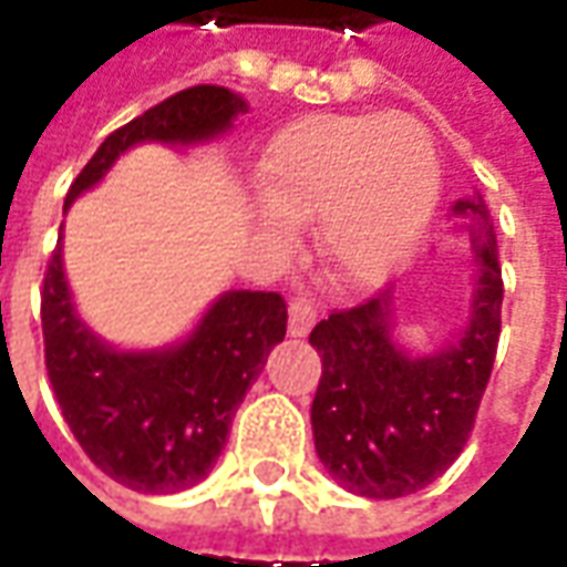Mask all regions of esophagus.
<instances>
[{
    "mask_svg": "<svg viewBox=\"0 0 567 567\" xmlns=\"http://www.w3.org/2000/svg\"><path fill=\"white\" fill-rule=\"evenodd\" d=\"M316 303L309 300V297H295L291 303H288V333L291 337H307L312 331V324H316Z\"/></svg>",
    "mask_w": 567,
    "mask_h": 567,
    "instance_id": "esophagus-1",
    "label": "esophagus"
}]
</instances>
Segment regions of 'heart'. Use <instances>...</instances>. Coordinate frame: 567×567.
I'll return each instance as SVG.
<instances>
[{
  "mask_svg": "<svg viewBox=\"0 0 567 567\" xmlns=\"http://www.w3.org/2000/svg\"><path fill=\"white\" fill-rule=\"evenodd\" d=\"M260 227L291 239L319 212L316 243L333 282L370 288L404 260L437 197V154L410 115H309L258 163Z\"/></svg>",
  "mask_w": 567,
  "mask_h": 567,
  "instance_id": "b5f03b06",
  "label": "heart"
}]
</instances>
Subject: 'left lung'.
Instances as JSON below:
<instances>
[{"label":"left lung","mask_w":567,"mask_h":567,"mask_svg":"<svg viewBox=\"0 0 567 567\" xmlns=\"http://www.w3.org/2000/svg\"><path fill=\"white\" fill-rule=\"evenodd\" d=\"M452 215L474 246L476 288L464 333L434 355L394 343L392 291L321 319L309 343L321 355L312 437L328 474L364 498H404L434 483L474 431L501 337L498 239L483 197Z\"/></svg>","instance_id":"8db88e82"}]
</instances>
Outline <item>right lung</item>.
Masks as SVG:
<instances>
[{
    "instance_id": "right-lung-1",
    "label": "right lung",
    "mask_w": 567,
    "mask_h": 567,
    "mask_svg": "<svg viewBox=\"0 0 567 567\" xmlns=\"http://www.w3.org/2000/svg\"><path fill=\"white\" fill-rule=\"evenodd\" d=\"M246 112V100L227 87L178 91L109 133L69 187L66 209L133 145L206 142ZM60 243L44 272L42 333L44 368L66 425L87 458L121 486L148 495L197 486L218 462L236 406L270 349L285 340L282 295L227 291L182 343L121 352L79 319Z\"/></svg>"
}]
</instances>
